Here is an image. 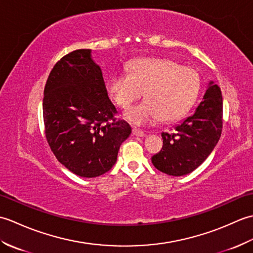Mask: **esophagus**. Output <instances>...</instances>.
<instances>
[{"instance_id":"34e87169","label":"esophagus","mask_w":253,"mask_h":253,"mask_svg":"<svg viewBox=\"0 0 253 253\" xmlns=\"http://www.w3.org/2000/svg\"><path fill=\"white\" fill-rule=\"evenodd\" d=\"M132 135L137 136V137H144V136H146V133H144L141 130H139V129H132Z\"/></svg>"}]
</instances>
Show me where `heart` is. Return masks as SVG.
Here are the masks:
<instances>
[{"label": "heart", "instance_id": "1", "mask_svg": "<svg viewBox=\"0 0 253 253\" xmlns=\"http://www.w3.org/2000/svg\"><path fill=\"white\" fill-rule=\"evenodd\" d=\"M114 103L127 109L142 95L146 101L125 112L124 117L133 125L144 126L159 118L176 121L195 103L200 90L196 69L180 66L166 58H142L132 64L129 74H115L107 82Z\"/></svg>", "mask_w": 253, "mask_h": 253}]
</instances>
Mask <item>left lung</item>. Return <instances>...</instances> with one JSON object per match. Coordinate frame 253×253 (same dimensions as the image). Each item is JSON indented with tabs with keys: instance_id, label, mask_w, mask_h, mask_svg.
<instances>
[{
	"instance_id": "1",
	"label": "left lung",
	"mask_w": 253,
	"mask_h": 253,
	"mask_svg": "<svg viewBox=\"0 0 253 253\" xmlns=\"http://www.w3.org/2000/svg\"><path fill=\"white\" fill-rule=\"evenodd\" d=\"M222 127V92L217 84L210 82L195 112L175 126L173 132H162V150L151 159L155 169L170 176L191 173L215 148Z\"/></svg>"
}]
</instances>
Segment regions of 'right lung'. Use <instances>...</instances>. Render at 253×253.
Returning <instances> with one entry per match:
<instances>
[{
  "label": "right lung",
  "instance_id": "1",
  "mask_svg": "<svg viewBox=\"0 0 253 253\" xmlns=\"http://www.w3.org/2000/svg\"><path fill=\"white\" fill-rule=\"evenodd\" d=\"M116 113L91 50L73 51L55 64L44 88L43 120L49 146L67 169L93 178L113 168L131 133Z\"/></svg>",
  "mask_w": 253,
  "mask_h": 253
}]
</instances>
